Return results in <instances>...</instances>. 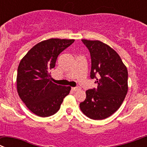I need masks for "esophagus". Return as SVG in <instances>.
<instances>
[{
    "instance_id": "1",
    "label": "esophagus",
    "mask_w": 147,
    "mask_h": 147,
    "mask_svg": "<svg viewBox=\"0 0 147 147\" xmlns=\"http://www.w3.org/2000/svg\"><path fill=\"white\" fill-rule=\"evenodd\" d=\"M80 89V87L79 86H76V87H72V90L73 92H75V91H78V90Z\"/></svg>"
}]
</instances>
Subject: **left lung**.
<instances>
[{
    "label": "left lung",
    "instance_id": "left-lung-1",
    "mask_svg": "<svg viewBox=\"0 0 147 147\" xmlns=\"http://www.w3.org/2000/svg\"><path fill=\"white\" fill-rule=\"evenodd\" d=\"M92 61L91 79L97 88L86 92V98L80 108L88 118L106 119L119 108L127 93L128 72L118 53L100 41L82 39Z\"/></svg>",
    "mask_w": 147,
    "mask_h": 147
}]
</instances>
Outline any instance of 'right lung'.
Listing matches in <instances>:
<instances>
[{
    "mask_svg": "<svg viewBox=\"0 0 147 147\" xmlns=\"http://www.w3.org/2000/svg\"><path fill=\"white\" fill-rule=\"evenodd\" d=\"M74 39H50L42 41L22 58L18 69L17 88L20 97L30 111L41 117L53 115L69 94L71 87L51 81V70L59 54Z\"/></svg>",
    "mask_w": 147,
    "mask_h": 147,
    "instance_id": "right-lung-1",
    "label": "right lung"
}]
</instances>
